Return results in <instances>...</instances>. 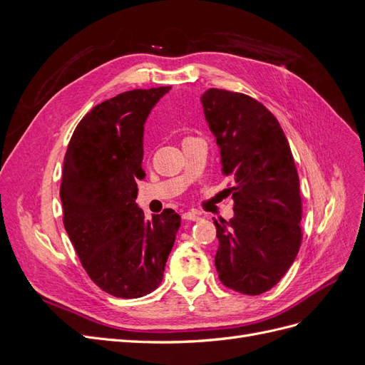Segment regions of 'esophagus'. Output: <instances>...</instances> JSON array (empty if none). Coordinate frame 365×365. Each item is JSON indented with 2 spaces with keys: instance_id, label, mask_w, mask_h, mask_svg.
I'll list each match as a JSON object with an SVG mask.
<instances>
[{
  "instance_id": "1",
  "label": "esophagus",
  "mask_w": 365,
  "mask_h": 365,
  "mask_svg": "<svg viewBox=\"0 0 365 365\" xmlns=\"http://www.w3.org/2000/svg\"><path fill=\"white\" fill-rule=\"evenodd\" d=\"M182 219L184 220H200V215L195 212H185V213H182Z\"/></svg>"
}]
</instances>
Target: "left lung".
I'll return each instance as SVG.
<instances>
[{
  "label": "left lung",
  "mask_w": 365,
  "mask_h": 365,
  "mask_svg": "<svg viewBox=\"0 0 365 365\" xmlns=\"http://www.w3.org/2000/svg\"><path fill=\"white\" fill-rule=\"evenodd\" d=\"M220 170L233 180L235 216L215 219V257L227 288L247 295L269 291L291 268L302 244L300 181L284 132L254 98L224 90L201 96Z\"/></svg>",
  "instance_id": "obj_1"
}]
</instances>
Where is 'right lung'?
Instances as JSON below:
<instances>
[{
    "instance_id": "1",
    "label": "right lung",
    "mask_w": 365,
    "mask_h": 365,
    "mask_svg": "<svg viewBox=\"0 0 365 365\" xmlns=\"http://www.w3.org/2000/svg\"><path fill=\"white\" fill-rule=\"evenodd\" d=\"M172 86L132 90L94 106L65 153L63 227L91 280L118 298L155 291L181 216L172 208L145 217L135 202L143 180L145 123Z\"/></svg>"
}]
</instances>
